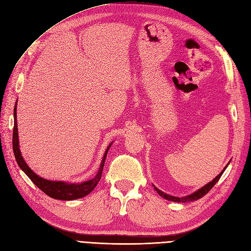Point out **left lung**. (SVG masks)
Returning a JSON list of instances; mask_svg holds the SVG:
<instances>
[{
  "instance_id": "obj_1",
  "label": "left lung",
  "mask_w": 251,
  "mask_h": 251,
  "mask_svg": "<svg viewBox=\"0 0 251 251\" xmlns=\"http://www.w3.org/2000/svg\"><path fill=\"white\" fill-rule=\"evenodd\" d=\"M230 162V161H229ZM229 162L226 164V166H225V169L221 171V173L217 176V177H215L214 179H213L211 182H209L208 184H206L205 186H202L201 188H200L199 190L194 191L193 193L191 194H188V196H185V197H174V196H170V194L168 193H164L163 191H161L160 189L157 188L155 185H153L154 189L157 191V193L159 194V196L165 200L168 201H175V202H188V201H197L201 198H202L203 196H206V194L213 188V186L218 182V180L220 179V177L222 176V174H224V172L226 171V169L227 168V165L229 164Z\"/></svg>"
}]
</instances>
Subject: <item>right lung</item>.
Masks as SVG:
<instances>
[{
    "label": "right lung",
    "mask_w": 251,
    "mask_h": 251,
    "mask_svg": "<svg viewBox=\"0 0 251 251\" xmlns=\"http://www.w3.org/2000/svg\"><path fill=\"white\" fill-rule=\"evenodd\" d=\"M16 105L17 102H15L14 106V127H13V152L17 164L20 165L22 171L31 179V181L36 185L37 187L41 189L45 194H48L49 197L55 199V200H61V201H73L81 199L83 197L88 196L90 192L93 191L96 186L98 182L101 179L102 171H103V166L105 162V158L109 148L111 146L110 143L107 147V149L104 152L103 158L100 163V168L96 174V176L93 179L81 182V183H68L64 181H51V180H46L44 178H41L40 176L35 174L30 168L29 165L26 164L25 161L24 157L22 156V152L20 149V141H18V129H17V118H16Z\"/></svg>",
    "instance_id": "add662e5"
}]
</instances>
